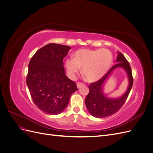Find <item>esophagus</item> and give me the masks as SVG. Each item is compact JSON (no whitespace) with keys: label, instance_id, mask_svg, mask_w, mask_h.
Returning <instances> with one entry per match:
<instances>
[{"label":"esophagus","instance_id":"esophagus-1","mask_svg":"<svg viewBox=\"0 0 153 153\" xmlns=\"http://www.w3.org/2000/svg\"><path fill=\"white\" fill-rule=\"evenodd\" d=\"M83 85H84V84H83L82 83H80V82H78V83H77V84H76V85H77V87H78V89H80V88L81 87V86H82Z\"/></svg>","mask_w":153,"mask_h":153}]
</instances>
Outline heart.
<instances>
[{
    "label": "heart",
    "instance_id": "heart-1",
    "mask_svg": "<svg viewBox=\"0 0 153 153\" xmlns=\"http://www.w3.org/2000/svg\"><path fill=\"white\" fill-rule=\"evenodd\" d=\"M113 62V56L107 49H80L74 55V58L66 61V68L69 76L74 77L82 67V74L87 81L94 82L106 73Z\"/></svg>",
    "mask_w": 153,
    "mask_h": 153
}]
</instances>
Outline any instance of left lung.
Masks as SVG:
<instances>
[{"instance_id":"8db88e82","label":"left lung","mask_w":153,"mask_h":153,"mask_svg":"<svg viewBox=\"0 0 153 153\" xmlns=\"http://www.w3.org/2000/svg\"><path fill=\"white\" fill-rule=\"evenodd\" d=\"M116 62L100 80L91 84L89 86V92L85 98V103L88 111L94 117H106L116 113L125 103L131 89L133 82L131 69L126 58L119 52H117ZM119 67L123 68L127 73L128 86L127 91L122 96L117 98H110L104 94V86L114 69Z\"/></svg>"}]
</instances>
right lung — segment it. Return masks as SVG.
<instances>
[{"label":"right lung","mask_w":153,"mask_h":153,"mask_svg":"<svg viewBox=\"0 0 153 153\" xmlns=\"http://www.w3.org/2000/svg\"><path fill=\"white\" fill-rule=\"evenodd\" d=\"M71 47L50 43L38 50L29 64L27 85L38 108L49 115L61 114L66 108L76 83L66 75L63 59Z\"/></svg>","instance_id":"right-lung-1"}]
</instances>
